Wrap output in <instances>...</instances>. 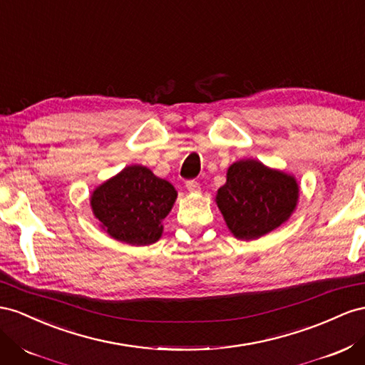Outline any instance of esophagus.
<instances>
[{"label": "esophagus", "mask_w": 365, "mask_h": 365, "mask_svg": "<svg viewBox=\"0 0 365 365\" xmlns=\"http://www.w3.org/2000/svg\"><path fill=\"white\" fill-rule=\"evenodd\" d=\"M185 187H187V190L192 192V193H200V192H201V185H200V182H198V181H195V180L187 181V182H185Z\"/></svg>", "instance_id": "34e87169"}]
</instances>
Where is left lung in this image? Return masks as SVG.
Returning <instances> with one entry per match:
<instances>
[{
	"mask_svg": "<svg viewBox=\"0 0 365 365\" xmlns=\"http://www.w3.org/2000/svg\"><path fill=\"white\" fill-rule=\"evenodd\" d=\"M299 185L294 176L256 160L233 163L216 204L235 238L250 241L278 229L297 209Z\"/></svg>",
	"mask_w": 365,
	"mask_h": 365,
	"instance_id": "8db88e82",
	"label": "left lung"
}]
</instances>
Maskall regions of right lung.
<instances>
[{"label":"right lung","mask_w":365,"mask_h":365,"mask_svg":"<svg viewBox=\"0 0 365 365\" xmlns=\"http://www.w3.org/2000/svg\"><path fill=\"white\" fill-rule=\"evenodd\" d=\"M178 193L144 165H129L98 185L91 205L101 229L113 240L130 245H149L163 235L165 218Z\"/></svg>","instance_id":"1"}]
</instances>
